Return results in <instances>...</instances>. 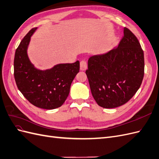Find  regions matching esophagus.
<instances>
[{
    "mask_svg": "<svg viewBox=\"0 0 159 159\" xmlns=\"http://www.w3.org/2000/svg\"><path fill=\"white\" fill-rule=\"evenodd\" d=\"M87 62L84 60L80 61V70L81 71H84L87 69Z\"/></svg>",
    "mask_w": 159,
    "mask_h": 159,
    "instance_id": "esophagus-1",
    "label": "esophagus"
}]
</instances>
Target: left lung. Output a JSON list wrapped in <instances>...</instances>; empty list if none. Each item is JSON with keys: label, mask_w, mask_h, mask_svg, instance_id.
<instances>
[{"label": "left lung", "mask_w": 159, "mask_h": 159, "mask_svg": "<svg viewBox=\"0 0 159 159\" xmlns=\"http://www.w3.org/2000/svg\"><path fill=\"white\" fill-rule=\"evenodd\" d=\"M117 47L91 56L85 74L95 102L111 109L126 103L140 88L144 76V53L137 37L124 28Z\"/></svg>", "instance_id": "left-lung-1"}]
</instances>
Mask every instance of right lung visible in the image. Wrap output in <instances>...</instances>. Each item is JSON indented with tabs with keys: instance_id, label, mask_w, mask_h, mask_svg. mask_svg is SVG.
Listing matches in <instances>:
<instances>
[{
	"instance_id": "1",
	"label": "right lung",
	"mask_w": 159,
	"mask_h": 159,
	"mask_svg": "<svg viewBox=\"0 0 159 159\" xmlns=\"http://www.w3.org/2000/svg\"><path fill=\"white\" fill-rule=\"evenodd\" d=\"M37 28L24 37L15 52L14 75L18 89L34 106L54 109L61 106L70 93L71 82L80 70V61L60 64L51 69L36 68L28 56L30 38Z\"/></svg>"
}]
</instances>
